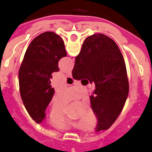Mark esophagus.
Wrapping results in <instances>:
<instances>
[{
  "label": "esophagus",
  "instance_id": "obj_1",
  "mask_svg": "<svg viewBox=\"0 0 152 152\" xmlns=\"http://www.w3.org/2000/svg\"><path fill=\"white\" fill-rule=\"evenodd\" d=\"M67 76H69V77H72V72H68L66 73Z\"/></svg>",
  "mask_w": 152,
  "mask_h": 152
}]
</instances>
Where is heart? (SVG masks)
<instances>
[{
	"label": "heart",
	"instance_id": "obj_1",
	"mask_svg": "<svg viewBox=\"0 0 152 152\" xmlns=\"http://www.w3.org/2000/svg\"><path fill=\"white\" fill-rule=\"evenodd\" d=\"M68 99V101H70ZM83 121L88 124H93L95 121V115L91 107H88L82 115ZM50 122L56 129L64 130L72 127H83L82 124L74 121L68 114L64 108L59 110H52L50 113Z\"/></svg>",
	"mask_w": 152,
	"mask_h": 152
}]
</instances>
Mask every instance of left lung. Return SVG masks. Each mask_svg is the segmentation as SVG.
I'll return each instance as SVG.
<instances>
[{
  "label": "left lung",
  "mask_w": 152,
  "mask_h": 152,
  "mask_svg": "<svg viewBox=\"0 0 152 152\" xmlns=\"http://www.w3.org/2000/svg\"><path fill=\"white\" fill-rule=\"evenodd\" d=\"M66 55L63 39L52 31L34 38L25 53L19 71L20 96L38 124L45 119L46 109L54 95L50 85L52 73L59 71L58 61Z\"/></svg>",
  "instance_id": "left-lung-1"
}]
</instances>
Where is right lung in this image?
<instances>
[{
    "label": "right lung",
    "mask_w": 152,
    "mask_h": 152,
    "mask_svg": "<svg viewBox=\"0 0 152 152\" xmlns=\"http://www.w3.org/2000/svg\"><path fill=\"white\" fill-rule=\"evenodd\" d=\"M72 77L94 82L91 105L98 118L96 131L110 129L122 111L129 95V80L124 57L110 37L95 34L84 40L76 57Z\"/></svg>",
    "instance_id": "add662e5"
}]
</instances>
